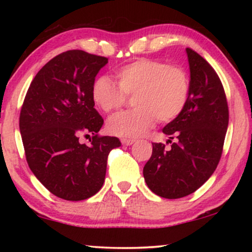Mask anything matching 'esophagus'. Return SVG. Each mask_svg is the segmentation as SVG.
<instances>
[{
  "instance_id": "esophagus-1",
  "label": "esophagus",
  "mask_w": 252,
  "mask_h": 252,
  "mask_svg": "<svg viewBox=\"0 0 252 252\" xmlns=\"http://www.w3.org/2000/svg\"><path fill=\"white\" fill-rule=\"evenodd\" d=\"M135 142V140L133 139H122V143L125 144V146H130V144H133Z\"/></svg>"
}]
</instances>
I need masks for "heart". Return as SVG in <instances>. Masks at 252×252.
Listing matches in <instances>:
<instances>
[{
  "label": "heart",
  "mask_w": 252,
  "mask_h": 252,
  "mask_svg": "<svg viewBox=\"0 0 252 252\" xmlns=\"http://www.w3.org/2000/svg\"><path fill=\"white\" fill-rule=\"evenodd\" d=\"M118 85L102 75L93 82L92 99L98 109L112 112L125 104L127 96H134L135 109L120 112L108 120L110 133L122 137L146 134L156 119L166 124L184 112L190 95V79L179 65L149 58H141L116 71Z\"/></svg>",
  "instance_id": "obj_1"
}]
</instances>
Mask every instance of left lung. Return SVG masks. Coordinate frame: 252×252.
Returning a JSON list of instances; mask_svg holds the SVG:
<instances>
[{"instance_id": "1", "label": "left lung", "mask_w": 252, "mask_h": 252, "mask_svg": "<svg viewBox=\"0 0 252 252\" xmlns=\"http://www.w3.org/2000/svg\"><path fill=\"white\" fill-rule=\"evenodd\" d=\"M190 68V95L184 112L168 123L163 143H153L143 167L147 186L164 198H181L197 190L216 171L228 127V104L222 84L213 67L190 48L186 49Z\"/></svg>"}]
</instances>
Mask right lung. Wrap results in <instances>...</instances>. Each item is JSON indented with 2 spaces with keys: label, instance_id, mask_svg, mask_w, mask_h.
Masks as SVG:
<instances>
[{
  "label": "right lung",
  "instance_id": "obj_1",
  "mask_svg": "<svg viewBox=\"0 0 252 252\" xmlns=\"http://www.w3.org/2000/svg\"><path fill=\"white\" fill-rule=\"evenodd\" d=\"M108 58L68 50L37 72L26 93L19 129L27 164L57 197L82 201L104 184L106 160L118 137L99 136L104 120L94 108L92 86ZM92 135L89 145L81 136Z\"/></svg>",
  "mask_w": 252,
  "mask_h": 252
}]
</instances>
